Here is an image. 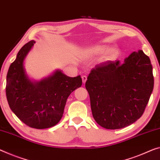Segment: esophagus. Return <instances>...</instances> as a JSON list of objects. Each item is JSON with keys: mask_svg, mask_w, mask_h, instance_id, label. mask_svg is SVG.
I'll list each match as a JSON object with an SVG mask.
<instances>
[{"mask_svg": "<svg viewBox=\"0 0 160 160\" xmlns=\"http://www.w3.org/2000/svg\"><path fill=\"white\" fill-rule=\"evenodd\" d=\"M82 82H83V83H86V82H87V76H82Z\"/></svg>", "mask_w": 160, "mask_h": 160, "instance_id": "34e87169", "label": "esophagus"}]
</instances>
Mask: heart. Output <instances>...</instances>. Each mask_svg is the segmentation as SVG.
<instances>
[{
    "label": "heart",
    "mask_w": 160,
    "mask_h": 160,
    "mask_svg": "<svg viewBox=\"0 0 160 160\" xmlns=\"http://www.w3.org/2000/svg\"><path fill=\"white\" fill-rule=\"evenodd\" d=\"M108 49L109 48L107 46H94L88 48L87 50V53L90 56H95L102 54L107 51V52H106L104 56V60L105 61H111L114 60L119 53V48L113 47L109 48V50H108Z\"/></svg>",
    "instance_id": "obj_1"
}]
</instances>
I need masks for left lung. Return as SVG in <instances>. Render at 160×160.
<instances>
[{
    "instance_id": "obj_1",
    "label": "left lung",
    "mask_w": 160,
    "mask_h": 160,
    "mask_svg": "<svg viewBox=\"0 0 160 160\" xmlns=\"http://www.w3.org/2000/svg\"><path fill=\"white\" fill-rule=\"evenodd\" d=\"M153 88L150 59L142 50L134 51L123 63L96 65L86 82L93 117L107 129L124 128L139 119Z\"/></svg>"
}]
</instances>
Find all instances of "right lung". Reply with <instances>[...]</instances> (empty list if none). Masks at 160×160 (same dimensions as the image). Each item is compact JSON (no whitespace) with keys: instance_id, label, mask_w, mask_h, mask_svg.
<instances>
[{"instance_id":"right-lung-1","label":"right lung","mask_w":160,"mask_h":160,"mask_svg":"<svg viewBox=\"0 0 160 160\" xmlns=\"http://www.w3.org/2000/svg\"><path fill=\"white\" fill-rule=\"evenodd\" d=\"M36 42L32 40L18 51L6 77V97L9 107L21 121L35 129L57 124L63 117L68 96L82 87L81 76L67 77L59 69L36 81L28 77L24 61Z\"/></svg>"}]
</instances>
